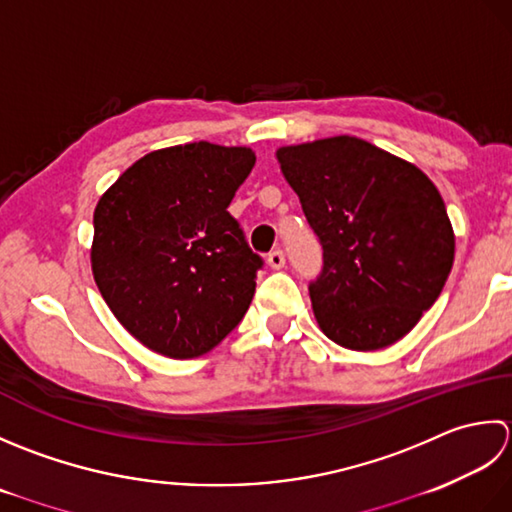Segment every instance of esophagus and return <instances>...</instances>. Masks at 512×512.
<instances>
[{"mask_svg": "<svg viewBox=\"0 0 512 512\" xmlns=\"http://www.w3.org/2000/svg\"><path fill=\"white\" fill-rule=\"evenodd\" d=\"M267 265H269L271 269H283V267H285V254L280 252V249H276V252H271V254L267 256Z\"/></svg>", "mask_w": 512, "mask_h": 512, "instance_id": "esophagus-1", "label": "esophagus"}]
</instances>
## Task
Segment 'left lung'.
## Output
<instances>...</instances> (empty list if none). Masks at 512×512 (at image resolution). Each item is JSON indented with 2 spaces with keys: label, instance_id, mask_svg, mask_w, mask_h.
Masks as SVG:
<instances>
[{
  "label": "left lung",
  "instance_id": "8db88e82",
  "mask_svg": "<svg viewBox=\"0 0 512 512\" xmlns=\"http://www.w3.org/2000/svg\"><path fill=\"white\" fill-rule=\"evenodd\" d=\"M325 252L309 287L320 331L351 351L404 338L453 267L455 234L417 165L349 134L276 150Z\"/></svg>",
  "mask_w": 512,
  "mask_h": 512
}]
</instances>
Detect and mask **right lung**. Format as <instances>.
<instances>
[{"mask_svg": "<svg viewBox=\"0 0 512 512\" xmlns=\"http://www.w3.org/2000/svg\"><path fill=\"white\" fill-rule=\"evenodd\" d=\"M254 163L245 145H172L141 156L101 194L92 276L143 347L198 358L243 320L263 260L227 207Z\"/></svg>", "mask_w": 512, "mask_h": 512, "instance_id": "right-lung-1", "label": "right lung"}]
</instances>
